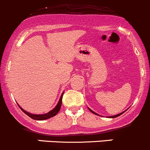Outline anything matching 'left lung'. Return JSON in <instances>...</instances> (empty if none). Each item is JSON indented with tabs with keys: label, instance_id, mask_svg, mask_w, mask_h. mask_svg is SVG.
Here are the masks:
<instances>
[{
	"label": "left lung",
	"instance_id": "obj_1",
	"mask_svg": "<svg viewBox=\"0 0 150 150\" xmlns=\"http://www.w3.org/2000/svg\"><path fill=\"white\" fill-rule=\"evenodd\" d=\"M89 110H90V111H91V112H92V113L95 114V115H98V114H97V113H96V112H94V111H92V110H91V109H89ZM124 112H125V111H124ZM121 112V113H119V114H117V115H112V116H109V118H116V117L119 116V115H121V114H123V112Z\"/></svg>",
	"mask_w": 150,
	"mask_h": 150
}]
</instances>
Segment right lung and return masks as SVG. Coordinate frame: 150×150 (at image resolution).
<instances>
[{"instance_id": "obj_1", "label": "right lung", "mask_w": 150, "mask_h": 150, "mask_svg": "<svg viewBox=\"0 0 150 150\" xmlns=\"http://www.w3.org/2000/svg\"><path fill=\"white\" fill-rule=\"evenodd\" d=\"M63 95H64V92H63V94L61 95V98H60V100L59 101H58V104H57V105L55 106V108H54L52 110H50V112H48L47 113H45V114H40V115H35V114H32V113H29V112H27L26 110H23L21 108V107H20L19 105H18V107L21 108V110L23 111V112H24V113L26 114V115H28L29 117H30L31 118H32V119L34 120H38V121H42V120H46V119H48V118H52V117L55 116V115H56L57 113H58V112H59L60 109H61V104H62V98H63Z\"/></svg>"}]
</instances>
